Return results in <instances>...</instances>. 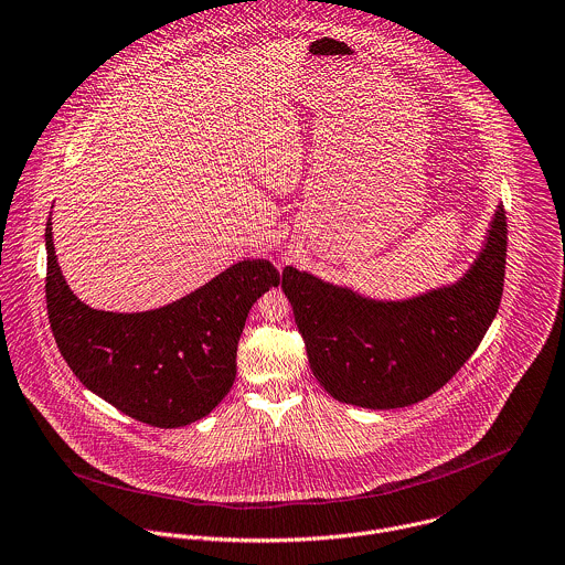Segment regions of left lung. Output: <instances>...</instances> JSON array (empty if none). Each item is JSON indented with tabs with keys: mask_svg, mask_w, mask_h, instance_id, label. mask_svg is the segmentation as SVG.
I'll list each match as a JSON object with an SVG mask.
<instances>
[{
	"mask_svg": "<svg viewBox=\"0 0 565 565\" xmlns=\"http://www.w3.org/2000/svg\"><path fill=\"white\" fill-rule=\"evenodd\" d=\"M507 233L504 206L498 204L471 268L451 286L403 301L370 299L288 266L281 288L321 387L348 405L396 409L447 385L498 315Z\"/></svg>",
	"mask_w": 565,
	"mask_h": 565,
	"instance_id": "8db88e82",
	"label": "left lung"
}]
</instances>
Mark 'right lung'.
Wrapping results in <instances>:
<instances>
[{"mask_svg": "<svg viewBox=\"0 0 565 565\" xmlns=\"http://www.w3.org/2000/svg\"><path fill=\"white\" fill-rule=\"evenodd\" d=\"M45 250L47 319L61 356L89 392L160 429L191 425L220 405L235 381L248 310L279 284L268 259H244L162 308L105 312L65 284L50 217Z\"/></svg>", "mask_w": 565, "mask_h": 565, "instance_id": "add662e5", "label": "right lung"}]
</instances>
